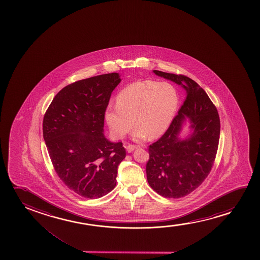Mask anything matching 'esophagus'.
Wrapping results in <instances>:
<instances>
[{
  "mask_svg": "<svg viewBox=\"0 0 260 260\" xmlns=\"http://www.w3.org/2000/svg\"><path fill=\"white\" fill-rule=\"evenodd\" d=\"M125 148H126L128 153H132V151L135 149L136 146L134 145H128V146H125Z\"/></svg>",
  "mask_w": 260,
  "mask_h": 260,
  "instance_id": "obj_1",
  "label": "esophagus"
}]
</instances>
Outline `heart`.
Wrapping results in <instances>:
<instances>
[{"label":"heart","mask_w":260,"mask_h":260,"mask_svg":"<svg viewBox=\"0 0 260 260\" xmlns=\"http://www.w3.org/2000/svg\"><path fill=\"white\" fill-rule=\"evenodd\" d=\"M178 104V92L171 83L140 81L119 92L116 106L107 107L105 118L111 132L118 139L124 138L134 122L137 128L133 139L139 141L147 136L155 139L169 128Z\"/></svg>","instance_id":"obj_1"}]
</instances>
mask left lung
<instances>
[{"label": "left lung", "mask_w": 260, "mask_h": 260, "mask_svg": "<svg viewBox=\"0 0 260 260\" xmlns=\"http://www.w3.org/2000/svg\"><path fill=\"white\" fill-rule=\"evenodd\" d=\"M153 72L181 85L186 96L166 132L149 146L147 181L165 198H181L202 185L210 174L220 135L219 115L204 89L192 79ZM186 117L189 118L192 132L181 139L179 133Z\"/></svg>", "instance_id": "1"}]
</instances>
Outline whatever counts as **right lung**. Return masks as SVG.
Returning <instances> with one entry per match:
<instances>
[{
  "label": "right lung",
  "mask_w": 260,
  "mask_h": 260,
  "mask_svg": "<svg viewBox=\"0 0 260 260\" xmlns=\"http://www.w3.org/2000/svg\"><path fill=\"white\" fill-rule=\"evenodd\" d=\"M120 82L119 74L112 73L66 86L43 117V139L56 173L68 188L89 199L115 187L118 165L126 156L122 143L104 136L106 110Z\"/></svg>",
  "instance_id": "1"
}]
</instances>
